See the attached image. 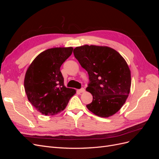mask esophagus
Wrapping results in <instances>:
<instances>
[{"label":"esophagus","instance_id":"1","mask_svg":"<svg viewBox=\"0 0 159 159\" xmlns=\"http://www.w3.org/2000/svg\"><path fill=\"white\" fill-rule=\"evenodd\" d=\"M78 91L79 93H84V91H85V89L84 88H81V89H78Z\"/></svg>","mask_w":159,"mask_h":159}]
</instances>
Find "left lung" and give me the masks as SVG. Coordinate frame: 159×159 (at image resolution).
<instances>
[{
  "mask_svg": "<svg viewBox=\"0 0 159 159\" xmlns=\"http://www.w3.org/2000/svg\"><path fill=\"white\" fill-rule=\"evenodd\" d=\"M74 54L89 75L86 91L92 95L93 101L86 107L102 117L116 113L125 103L131 88V71L126 61L107 46L76 47Z\"/></svg>",
  "mask_w": 159,
  "mask_h": 159,
  "instance_id": "left-lung-1",
  "label": "left lung"
}]
</instances>
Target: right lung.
Here are the masks:
<instances>
[{
  "instance_id": "obj_1",
  "label": "right lung",
  "mask_w": 159,
  "mask_h": 159,
  "mask_svg": "<svg viewBox=\"0 0 159 159\" xmlns=\"http://www.w3.org/2000/svg\"><path fill=\"white\" fill-rule=\"evenodd\" d=\"M73 48H54L37 56L26 72L25 89L28 99L38 111L54 115L63 111L76 91L66 88L60 71Z\"/></svg>"
}]
</instances>
